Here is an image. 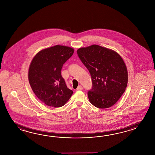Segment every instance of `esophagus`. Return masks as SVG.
<instances>
[{"mask_svg": "<svg viewBox=\"0 0 155 155\" xmlns=\"http://www.w3.org/2000/svg\"><path fill=\"white\" fill-rule=\"evenodd\" d=\"M82 90V86L79 85L78 87V88H77V90Z\"/></svg>", "mask_w": 155, "mask_h": 155, "instance_id": "34e87169", "label": "esophagus"}]
</instances>
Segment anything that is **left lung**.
<instances>
[{"instance_id":"obj_1","label":"left lung","mask_w":155,"mask_h":155,"mask_svg":"<svg viewBox=\"0 0 155 155\" xmlns=\"http://www.w3.org/2000/svg\"><path fill=\"white\" fill-rule=\"evenodd\" d=\"M77 53L91 76L92 89L87 93L90 102L100 109L111 107L127 85L128 73L124 60L115 51L97 45L80 48Z\"/></svg>"}]
</instances>
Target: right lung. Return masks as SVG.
Segmentation results:
<instances>
[{"instance_id": "1", "label": "right lung", "mask_w": 155, "mask_h": 155, "mask_svg": "<svg viewBox=\"0 0 155 155\" xmlns=\"http://www.w3.org/2000/svg\"><path fill=\"white\" fill-rule=\"evenodd\" d=\"M74 52L72 48L57 45L40 50L31 60L28 71L30 85L37 97L46 105L61 107L73 95L61 70Z\"/></svg>"}]
</instances>
